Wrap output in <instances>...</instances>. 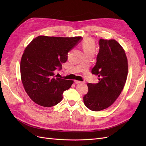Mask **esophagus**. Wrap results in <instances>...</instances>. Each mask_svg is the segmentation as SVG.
<instances>
[{
	"label": "esophagus",
	"mask_w": 146,
	"mask_h": 146,
	"mask_svg": "<svg viewBox=\"0 0 146 146\" xmlns=\"http://www.w3.org/2000/svg\"><path fill=\"white\" fill-rule=\"evenodd\" d=\"M74 83L76 84H78V83H81L82 82L81 81H78V80H74Z\"/></svg>",
	"instance_id": "1"
}]
</instances>
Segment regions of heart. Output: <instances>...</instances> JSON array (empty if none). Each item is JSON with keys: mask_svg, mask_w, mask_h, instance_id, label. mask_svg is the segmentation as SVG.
<instances>
[{"mask_svg": "<svg viewBox=\"0 0 146 146\" xmlns=\"http://www.w3.org/2000/svg\"><path fill=\"white\" fill-rule=\"evenodd\" d=\"M82 47L85 54H94L96 50V44L93 39L87 38L82 42Z\"/></svg>", "mask_w": 146, "mask_h": 146, "instance_id": "heart-1", "label": "heart"}]
</instances>
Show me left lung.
Instances as JSON below:
<instances>
[{"instance_id":"left-lung-1","label":"left lung","mask_w":146,"mask_h":146,"mask_svg":"<svg viewBox=\"0 0 146 146\" xmlns=\"http://www.w3.org/2000/svg\"><path fill=\"white\" fill-rule=\"evenodd\" d=\"M97 62L91 73L99 83H88L83 97L86 107L92 111L107 108L117 99L124 87L128 75V61L123 47L115 39H100Z\"/></svg>"}]
</instances>
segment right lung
I'll return each mask as SVG.
<instances>
[{
	"mask_svg": "<svg viewBox=\"0 0 146 146\" xmlns=\"http://www.w3.org/2000/svg\"><path fill=\"white\" fill-rule=\"evenodd\" d=\"M81 36H37L25 47L20 64L24 90L35 103L44 107L60 102L63 93L73 84L55 76L57 68L68 59V54Z\"/></svg>",
	"mask_w": 146,
	"mask_h": 146,
	"instance_id": "1",
	"label": "right lung"
}]
</instances>
